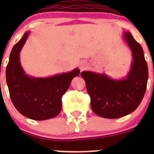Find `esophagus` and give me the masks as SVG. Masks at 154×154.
I'll use <instances>...</instances> for the list:
<instances>
[{
	"instance_id": "1",
	"label": "esophagus",
	"mask_w": 154,
	"mask_h": 154,
	"mask_svg": "<svg viewBox=\"0 0 154 154\" xmlns=\"http://www.w3.org/2000/svg\"><path fill=\"white\" fill-rule=\"evenodd\" d=\"M86 67L87 63L85 62H82L81 63H80V69H81V70H83V69H85Z\"/></svg>"
}]
</instances>
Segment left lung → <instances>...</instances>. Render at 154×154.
<instances>
[{
	"mask_svg": "<svg viewBox=\"0 0 154 154\" xmlns=\"http://www.w3.org/2000/svg\"><path fill=\"white\" fill-rule=\"evenodd\" d=\"M123 38L133 55L131 69L125 79H112L105 74L82 72L91 98V108L96 115L106 119L120 118L133 112L140 104L146 92L148 67L142 47L130 32Z\"/></svg>",
	"mask_w": 154,
	"mask_h": 154,
	"instance_id": "obj_1",
	"label": "left lung"
}]
</instances>
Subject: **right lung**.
I'll return each instance as SVG.
<instances>
[{"instance_id":"add662e5","label":"right lung","mask_w":154,"mask_h":154,"mask_svg":"<svg viewBox=\"0 0 154 154\" xmlns=\"http://www.w3.org/2000/svg\"><path fill=\"white\" fill-rule=\"evenodd\" d=\"M26 32L14 45L6 68V80L14 106L23 116L35 120L55 117L62 109V96L73 78L79 75V69L48 78L27 75L20 63V52L28 38Z\"/></svg>"}]
</instances>
